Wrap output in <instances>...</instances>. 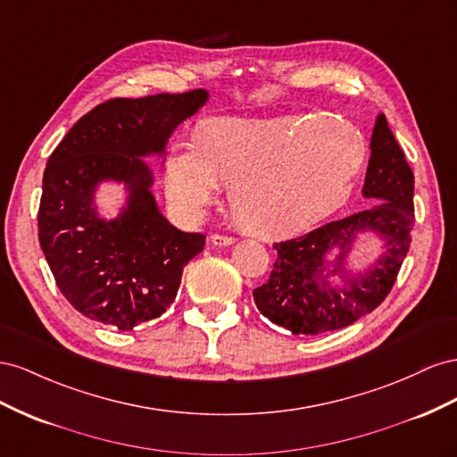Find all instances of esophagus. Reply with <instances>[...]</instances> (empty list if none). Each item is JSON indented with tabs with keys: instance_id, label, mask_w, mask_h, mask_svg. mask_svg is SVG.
I'll list each match as a JSON object with an SVG mask.
<instances>
[{
	"instance_id": "obj_1",
	"label": "esophagus",
	"mask_w": 457,
	"mask_h": 457,
	"mask_svg": "<svg viewBox=\"0 0 457 457\" xmlns=\"http://www.w3.org/2000/svg\"><path fill=\"white\" fill-rule=\"evenodd\" d=\"M211 243L216 245V246H228V245L236 243V239L229 237V236H220V233H214V236L211 237Z\"/></svg>"
}]
</instances>
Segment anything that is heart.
Instances as JSON below:
<instances>
[{
  "mask_svg": "<svg viewBox=\"0 0 457 457\" xmlns=\"http://www.w3.org/2000/svg\"><path fill=\"white\" fill-rule=\"evenodd\" d=\"M366 161V139L346 119L218 116L197 141L179 143L164 166L170 203L199 216L229 186L237 224L262 239L310 229L341 208Z\"/></svg>",
  "mask_w": 457,
  "mask_h": 457,
  "instance_id": "b5f03b06",
  "label": "heart"
}]
</instances>
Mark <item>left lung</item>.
Listing matches in <instances>:
<instances>
[{
  "label": "left lung",
  "mask_w": 457,
  "mask_h": 457,
  "mask_svg": "<svg viewBox=\"0 0 457 457\" xmlns=\"http://www.w3.org/2000/svg\"><path fill=\"white\" fill-rule=\"evenodd\" d=\"M371 156L363 181L370 204L329 221L303 237L276 243L278 260L270 279L253 291L256 308L293 335L343 329L379 306L393 289L413 229V172L379 114L371 134ZM366 232L386 251L366 270L348 272L345 260Z\"/></svg>",
  "instance_id": "obj_1"
}]
</instances>
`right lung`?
Instances as JSON below:
<instances>
[{"label":"right lung","instance_id":"1","mask_svg":"<svg viewBox=\"0 0 457 457\" xmlns=\"http://www.w3.org/2000/svg\"><path fill=\"white\" fill-rule=\"evenodd\" d=\"M208 101L206 89L109 99L91 109L51 153L42 186L37 237L64 298L86 318L132 331L162 316L181 271L204 249L203 233L168 221L151 191L145 156H164L174 129ZM103 180L129 193L116 219H103Z\"/></svg>","mask_w":457,"mask_h":457}]
</instances>
